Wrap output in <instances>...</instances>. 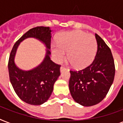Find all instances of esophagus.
I'll return each instance as SVG.
<instances>
[{"instance_id":"34e87169","label":"esophagus","mask_w":123,"mask_h":123,"mask_svg":"<svg viewBox=\"0 0 123 123\" xmlns=\"http://www.w3.org/2000/svg\"><path fill=\"white\" fill-rule=\"evenodd\" d=\"M60 69H61V71H64V70H65L66 68L64 67V66H62L60 68Z\"/></svg>"}]
</instances>
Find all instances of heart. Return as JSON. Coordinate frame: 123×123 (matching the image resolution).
I'll list each match as a JSON object with an SVG mask.
<instances>
[{
	"label": "heart",
	"instance_id": "1",
	"mask_svg": "<svg viewBox=\"0 0 123 123\" xmlns=\"http://www.w3.org/2000/svg\"><path fill=\"white\" fill-rule=\"evenodd\" d=\"M52 47V54L57 62H61L68 51V58L75 68L88 66L96 55L97 41L92 34L81 31H74L63 34Z\"/></svg>",
	"mask_w": 123,
	"mask_h": 123
}]
</instances>
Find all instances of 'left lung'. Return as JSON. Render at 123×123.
I'll list each match as a JSON object with an SVG mask.
<instances>
[{
  "label": "left lung",
  "instance_id": "obj_1",
  "mask_svg": "<svg viewBox=\"0 0 123 123\" xmlns=\"http://www.w3.org/2000/svg\"><path fill=\"white\" fill-rule=\"evenodd\" d=\"M98 50L91 64L81 70H70L69 88L77 103L89 107L104 99L113 83L115 76L114 58L109 46L95 34Z\"/></svg>",
  "mask_w": 123,
  "mask_h": 123
}]
</instances>
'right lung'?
Returning a JSON list of instances; mask_svg holds the SVG:
<instances>
[{
	"label": "right lung",
	"instance_id": "1",
	"mask_svg": "<svg viewBox=\"0 0 123 123\" xmlns=\"http://www.w3.org/2000/svg\"><path fill=\"white\" fill-rule=\"evenodd\" d=\"M32 37L41 40L48 49L51 43V30L48 27H36L25 33L14 43L8 61L9 80L18 97L24 102L33 105H39L50 98L54 83L59 77L61 65L50 60V52L47 50L42 63L32 70L22 71L16 67L14 58L20 43L27 37Z\"/></svg>",
	"mask_w": 123,
	"mask_h": 123
}]
</instances>
